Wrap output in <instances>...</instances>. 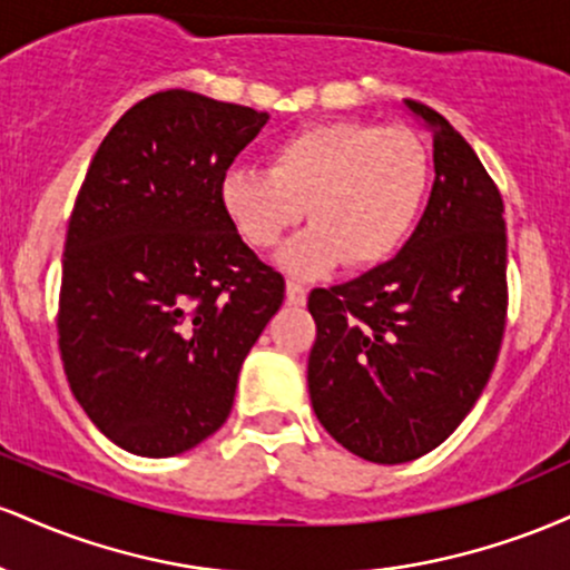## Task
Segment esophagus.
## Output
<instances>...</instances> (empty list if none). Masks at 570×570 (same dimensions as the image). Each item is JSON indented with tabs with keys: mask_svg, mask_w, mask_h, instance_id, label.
<instances>
[{
	"mask_svg": "<svg viewBox=\"0 0 570 570\" xmlns=\"http://www.w3.org/2000/svg\"><path fill=\"white\" fill-rule=\"evenodd\" d=\"M307 299V289L297 281H286V303L289 305H305Z\"/></svg>",
	"mask_w": 570,
	"mask_h": 570,
	"instance_id": "esophagus-1",
	"label": "esophagus"
}]
</instances>
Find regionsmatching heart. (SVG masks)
<instances>
[{"instance_id":"heart-1","label":"heart","mask_w":570,"mask_h":570,"mask_svg":"<svg viewBox=\"0 0 570 570\" xmlns=\"http://www.w3.org/2000/svg\"><path fill=\"white\" fill-rule=\"evenodd\" d=\"M429 187V155L407 128L324 120L292 130L267 153V171L230 168L219 200L252 248H273L305 217L316 225L278 263L316 276L345 259L364 271L402 248Z\"/></svg>"}]
</instances>
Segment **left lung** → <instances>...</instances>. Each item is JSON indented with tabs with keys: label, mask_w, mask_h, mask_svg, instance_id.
<instances>
[{
	"label": "left lung",
	"mask_w": 570,
	"mask_h": 570,
	"mask_svg": "<svg viewBox=\"0 0 570 570\" xmlns=\"http://www.w3.org/2000/svg\"><path fill=\"white\" fill-rule=\"evenodd\" d=\"M404 104L434 141L426 212L394 259L307 297L313 412L372 463L415 461L453 434L493 372L507 318L499 189L440 112Z\"/></svg>",
	"instance_id": "8db88e82"
}]
</instances>
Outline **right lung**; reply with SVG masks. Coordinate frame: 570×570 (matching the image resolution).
Wrapping results in <instances>:
<instances>
[{
  "label": "right lung",
  "mask_w": 570,
  "mask_h": 570,
  "mask_svg": "<svg viewBox=\"0 0 570 570\" xmlns=\"http://www.w3.org/2000/svg\"><path fill=\"white\" fill-rule=\"evenodd\" d=\"M265 122L252 107L163 90L115 122L85 174L58 348L85 415L128 453L168 458L212 436L284 303L281 273L219 200L222 176Z\"/></svg>",
  "instance_id": "obj_1"
}]
</instances>
